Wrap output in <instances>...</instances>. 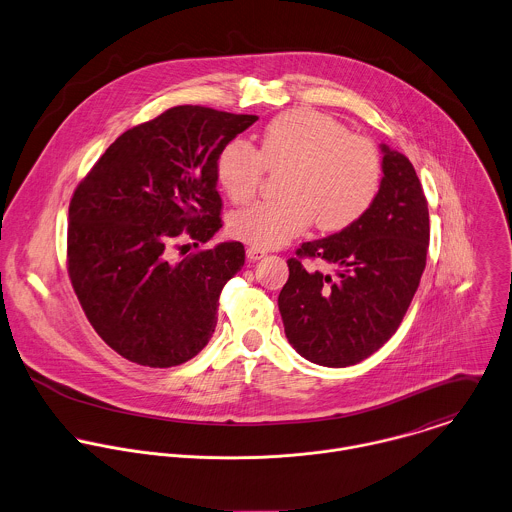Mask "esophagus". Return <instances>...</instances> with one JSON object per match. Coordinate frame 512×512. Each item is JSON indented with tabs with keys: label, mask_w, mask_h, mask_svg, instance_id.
<instances>
[{
	"label": "esophagus",
	"mask_w": 512,
	"mask_h": 512,
	"mask_svg": "<svg viewBox=\"0 0 512 512\" xmlns=\"http://www.w3.org/2000/svg\"><path fill=\"white\" fill-rule=\"evenodd\" d=\"M267 253L263 251V249H257V247H249L247 249V259L249 261H259V259H263Z\"/></svg>",
	"instance_id": "1"
}]
</instances>
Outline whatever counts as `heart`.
Returning <instances> with one entry per match:
<instances>
[{
    "label": "heart",
    "instance_id": "heart-1",
    "mask_svg": "<svg viewBox=\"0 0 512 512\" xmlns=\"http://www.w3.org/2000/svg\"><path fill=\"white\" fill-rule=\"evenodd\" d=\"M265 169H287L283 199L253 203L229 219V231L257 249L283 247L313 221L329 233L351 227L371 209L383 183L377 147L351 135L335 117L307 107L271 119L257 149L233 139L215 161L217 183L235 203L257 193Z\"/></svg>",
    "mask_w": 512,
    "mask_h": 512
}]
</instances>
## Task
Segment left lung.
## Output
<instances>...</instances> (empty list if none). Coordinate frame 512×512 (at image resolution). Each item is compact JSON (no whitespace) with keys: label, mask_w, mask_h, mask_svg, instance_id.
Returning a JSON list of instances; mask_svg holds the SVG:
<instances>
[{"label":"left lung","mask_w":512,"mask_h":512,"mask_svg":"<svg viewBox=\"0 0 512 512\" xmlns=\"http://www.w3.org/2000/svg\"><path fill=\"white\" fill-rule=\"evenodd\" d=\"M383 183L351 227L303 243L279 293L285 335L307 361L349 367L379 351L399 329L419 287L429 249V207L413 163L381 143ZM301 256L325 260L335 276L307 272Z\"/></svg>","instance_id":"8db88e82"}]
</instances>
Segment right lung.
Wrapping results in <instances>:
<instances>
[{"mask_svg": "<svg viewBox=\"0 0 512 512\" xmlns=\"http://www.w3.org/2000/svg\"><path fill=\"white\" fill-rule=\"evenodd\" d=\"M257 119L171 107L119 135L77 185L69 279L97 335L127 361L167 369L209 343L221 289L245 265V249L225 241L175 261L173 247H197L221 229L215 161Z\"/></svg>", "mask_w": 512, "mask_h": 512, "instance_id": "1", "label": "right lung"}]
</instances>
